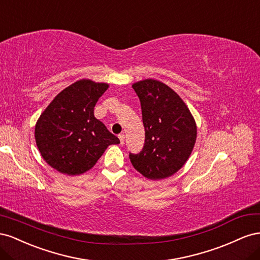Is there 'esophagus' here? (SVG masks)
I'll return each mask as SVG.
<instances>
[{
  "instance_id": "esophagus-1",
  "label": "esophagus",
  "mask_w": 260,
  "mask_h": 260,
  "mask_svg": "<svg viewBox=\"0 0 260 260\" xmlns=\"http://www.w3.org/2000/svg\"><path fill=\"white\" fill-rule=\"evenodd\" d=\"M118 138H120V142H121V145H124V140H125V135L123 134V133H122V134H120V135H118Z\"/></svg>"
}]
</instances>
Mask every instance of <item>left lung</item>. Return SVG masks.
Instances as JSON below:
<instances>
[{
  "label": "left lung",
  "instance_id": "obj_1",
  "mask_svg": "<svg viewBox=\"0 0 260 260\" xmlns=\"http://www.w3.org/2000/svg\"><path fill=\"white\" fill-rule=\"evenodd\" d=\"M140 100L145 145L129 153L133 167L149 180L173 175L186 163L197 137L195 118L172 88L155 79L132 85Z\"/></svg>",
  "mask_w": 260,
  "mask_h": 260
}]
</instances>
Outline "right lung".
Instances as JSON below:
<instances>
[{
    "label": "right lung",
    "instance_id": "1",
    "mask_svg": "<svg viewBox=\"0 0 260 260\" xmlns=\"http://www.w3.org/2000/svg\"><path fill=\"white\" fill-rule=\"evenodd\" d=\"M107 83L80 79L56 94L35 126L37 147L50 167L62 174L90 170L110 145L120 139L94 117L93 108Z\"/></svg>",
    "mask_w": 260,
    "mask_h": 260
}]
</instances>
